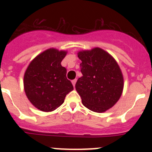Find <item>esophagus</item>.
I'll return each instance as SVG.
<instances>
[{
    "label": "esophagus",
    "instance_id": "esophagus-1",
    "mask_svg": "<svg viewBox=\"0 0 152 152\" xmlns=\"http://www.w3.org/2000/svg\"><path fill=\"white\" fill-rule=\"evenodd\" d=\"M76 81H77V79H74V80H72V84H73L74 87H75V84H76Z\"/></svg>",
    "mask_w": 152,
    "mask_h": 152
}]
</instances>
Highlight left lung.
Masks as SVG:
<instances>
[{
	"label": "left lung",
	"instance_id": "1",
	"mask_svg": "<svg viewBox=\"0 0 152 152\" xmlns=\"http://www.w3.org/2000/svg\"><path fill=\"white\" fill-rule=\"evenodd\" d=\"M82 77L75 88L85 107L103 113L119 100L123 89V77L119 65L110 55L100 48L78 53Z\"/></svg>",
	"mask_w": 152,
	"mask_h": 152
}]
</instances>
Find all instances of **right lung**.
<instances>
[{
    "mask_svg": "<svg viewBox=\"0 0 152 152\" xmlns=\"http://www.w3.org/2000/svg\"><path fill=\"white\" fill-rule=\"evenodd\" d=\"M66 52L49 49L36 56L24 75V90L34 107L50 112L64 103V98L74 89L67 79V70L61 62Z\"/></svg>",
    "mask_w": 152,
    "mask_h": 152,
    "instance_id": "1",
    "label": "right lung"
}]
</instances>
